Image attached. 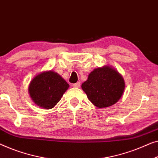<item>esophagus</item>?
Wrapping results in <instances>:
<instances>
[{
  "label": "esophagus",
  "mask_w": 158,
  "mask_h": 158,
  "mask_svg": "<svg viewBox=\"0 0 158 158\" xmlns=\"http://www.w3.org/2000/svg\"><path fill=\"white\" fill-rule=\"evenodd\" d=\"M80 85H81V83H76L73 84V88H79Z\"/></svg>",
  "instance_id": "34e87169"
}]
</instances>
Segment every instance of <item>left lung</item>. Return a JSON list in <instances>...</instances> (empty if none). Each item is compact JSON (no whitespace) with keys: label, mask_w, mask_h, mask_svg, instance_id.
Instances as JSON below:
<instances>
[{"label":"left lung","mask_w":158,"mask_h":158,"mask_svg":"<svg viewBox=\"0 0 158 158\" xmlns=\"http://www.w3.org/2000/svg\"><path fill=\"white\" fill-rule=\"evenodd\" d=\"M81 87L94 106L106 107L120 100L125 89V82L115 70L104 66L91 72Z\"/></svg>","instance_id":"8db88e82"}]
</instances>
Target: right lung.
Segmentation results:
<instances>
[{
    "label": "right lung",
    "instance_id": "add662e5",
    "mask_svg": "<svg viewBox=\"0 0 158 158\" xmlns=\"http://www.w3.org/2000/svg\"><path fill=\"white\" fill-rule=\"evenodd\" d=\"M69 85L52 70L41 73L32 80L29 85L30 95L37 106L51 109L60 101Z\"/></svg>",
    "mask_w": 158,
    "mask_h": 158
}]
</instances>
